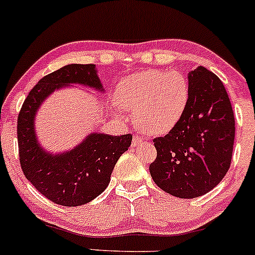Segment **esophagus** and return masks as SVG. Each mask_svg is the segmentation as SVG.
Listing matches in <instances>:
<instances>
[{
    "label": "esophagus",
    "instance_id": "34e87169",
    "mask_svg": "<svg viewBox=\"0 0 255 255\" xmlns=\"http://www.w3.org/2000/svg\"><path fill=\"white\" fill-rule=\"evenodd\" d=\"M142 142H143V138L141 137V136H138V135H135L132 137V146L135 147V146H138L139 143H142Z\"/></svg>",
    "mask_w": 255,
    "mask_h": 255
}]
</instances>
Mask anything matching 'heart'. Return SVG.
I'll list each match as a JSON object with an SVG mask.
<instances>
[{"label": "heart", "mask_w": 255, "mask_h": 255, "mask_svg": "<svg viewBox=\"0 0 255 255\" xmlns=\"http://www.w3.org/2000/svg\"><path fill=\"white\" fill-rule=\"evenodd\" d=\"M120 108L132 112L137 127L148 135H165L182 119L190 86L179 72L149 69L125 78L116 96Z\"/></svg>", "instance_id": "b5f03b06"}]
</instances>
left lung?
Returning <instances> with one entry per match:
<instances>
[{
  "mask_svg": "<svg viewBox=\"0 0 255 255\" xmlns=\"http://www.w3.org/2000/svg\"><path fill=\"white\" fill-rule=\"evenodd\" d=\"M190 101L182 119L164 137L153 139L157 158L149 172L158 187L179 198L208 193L230 168L235 118L225 86L198 67L188 74Z\"/></svg>",
  "mask_w": 255,
  "mask_h": 255,
  "instance_id": "left-lung-1",
  "label": "left lung"
}]
</instances>
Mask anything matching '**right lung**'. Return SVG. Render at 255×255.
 Instances as JSON below:
<instances>
[{"instance_id":"1","label":"right lung","mask_w":255,"mask_h":255,"mask_svg":"<svg viewBox=\"0 0 255 255\" xmlns=\"http://www.w3.org/2000/svg\"><path fill=\"white\" fill-rule=\"evenodd\" d=\"M73 84L105 91L95 64H68L35 85L21 106L17 125L19 160L24 175L46 198L64 207L86 204L100 196L132 139L130 133L112 136L94 132L67 152L53 154L43 149L35 131L36 112L52 92Z\"/></svg>"}]
</instances>
